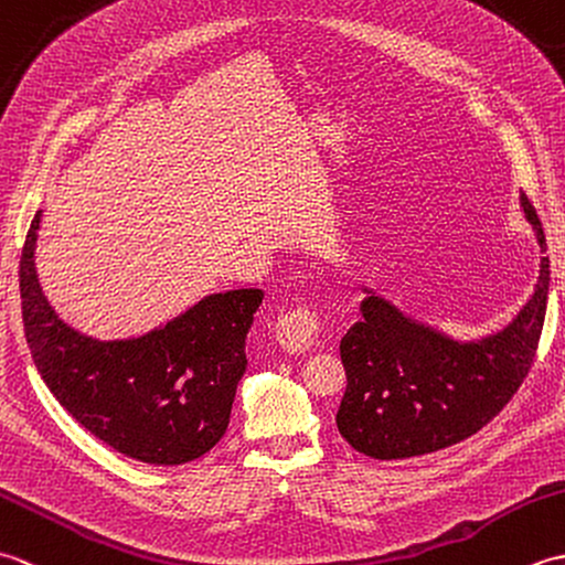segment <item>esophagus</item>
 Wrapping results in <instances>:
<instances>
[{
  "mask_svg": "<svg viewBox=\"0 0 565 565\" xmlns=\"http://www.w3.org/2000/svg\"><path fill=\"white\" fill-rule=\"evenodd\" d=\"M320 332V316L313 306H296L294 310H286L284 316L276 320V342H279L286 352L301 354L306 352Z\"/></svg>",
  "mask_w": 565,
  "mask_h": 565,
  "instance_id": "obj_1",
  "label": "esophagus"
}]
</instances>
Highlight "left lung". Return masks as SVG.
<instances>
[{"label":"left lung","mask_w":565,"mask_h":565,"mask_svg":"<svg viewBox=\"0 0 565 565\" xmlns=\"http://www.w3.org/2000/svg\"><path fill=\"white\" fill-rule=\"evenodd\" d=\"M539 245L546 235L532 201L522 196ZM548 257L536 291L510 328L471 344H456L415 326L369 296L340 342L347 391L338 411L340 435L371 459H411L483 429L520 391L536 359L548 301Z\"/></svg>","instance_id":"obj_1"}]
</instances>
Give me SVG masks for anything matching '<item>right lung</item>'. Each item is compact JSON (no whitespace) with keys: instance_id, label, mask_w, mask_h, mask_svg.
Here are the masks:
<instances>
[{"instance_id":"obj_1","label":"right lung","mask_w":565,"mask_h":565,"mask_svg":"<svg viewBox=\"0 0 565 565\" xmlns=\"http://www.w3.org/2000/svg\"><path fill=\"white\" fill-rule=\"evenodd\" d=\"M31 221L19 262L23 334L57 403L118 454L154 466L194 461L231 423L245 338L264 294L239 289L203 298L146 338L97 342L57 320L33 267Z\"/></svg>"}]
</instances>
